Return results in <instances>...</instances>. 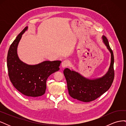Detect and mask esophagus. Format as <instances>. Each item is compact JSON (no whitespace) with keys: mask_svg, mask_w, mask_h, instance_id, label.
Returning <instances> with one entry per match:
<instances>
[{"mask_svg":"<svg viewBox=\"0 0 126 126\" xmlns=\"http://www.w3.org/2000/svg\"><path fill=\"white\" fill-rule=\"evenodd\" d=\"M69 65V62H68V60H63V62L62 63V66L63 68H65L68 67V66Z\"/></svg>","mask_w":126,"mask_h":126,"instance_id":"34e87169","label":"esophagus"}]
</instances>
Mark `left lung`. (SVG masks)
Segmentation results:
<instances>
[{
  "instance_id": "8db88e82",
  "label": "left lung",
  "mask_w": 126,
  "mask_h": 126,
  "mask_svg": "<svg viewBox=\"0 0 126 126\" xmlns=\"http://www.w3.org/2000/svg\"><path fill=\"white\" fill-rule=\"evenodd\" d=\"M102 39L111 53V63L105 76L96 79H89L68 68L63 70L69 94L75 99L85 102L94 101L106 92L112 85L115 76L113 54L106 37L103 36Z\"/></svg>"
}]
</instances>
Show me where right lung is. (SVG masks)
<instances>
[{"instance_id": "obj_1", "label": "right lung", "mask_w": 126, "mask_h": 126, "mask_svg": "<svg viewBox=\"0 0 126 126\" xmlns=\"http://www.w3.org/2000/svg\"><path fill=\"white\" fill-rule=\"evenodd\" d=\"M28 27L22 30L11 44L7 58L10 80L19 92L35 98L43 96L46 89V81L51 74L59 70L61 61H45L35 65L26 64L19 59L17 49L22 35Z\"/></svg>"}]
</instances>
